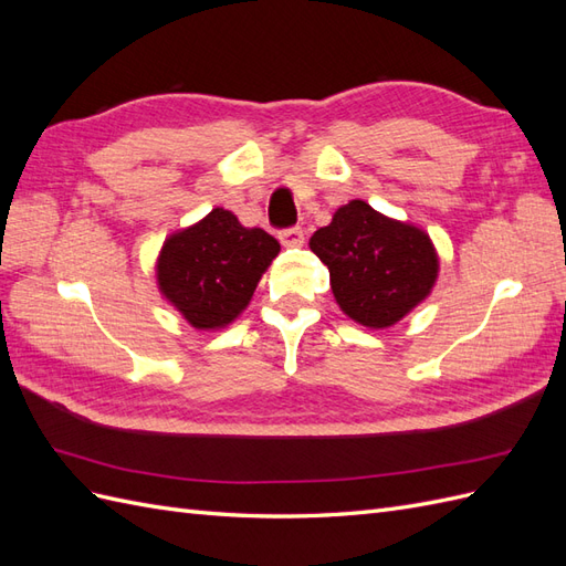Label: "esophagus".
<instances>
[{
  "label": "esophagus",
  "mask_w": 566,
  "mask_h": 566,
  "mask_svg": "<svg viewBox=\"0 0 566 566\" xmlns=\"http://www.w3.org/2000/svg\"><path fill=\"white\" fill-rule=\"evenodd\" d=\"M279 241L285 245V248H297L304 243V231L300 227H293V229H283L279 231Z\"/></svg>",
  "instance_id": "esophagus-1"
}]
</instances>
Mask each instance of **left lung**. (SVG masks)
Instances as JSON below:
<instances>
[{
  "label": "left lung",
  "mask_w": 566,
  "mask_h": 566,
  "mask_svg": "<svg viewBox=\"0 0 566 566\" xmlns=\"http://www.w3.org/2000/svg\"><path fill=\"white\" fill-rule=\"evenodd\" d=\"M312 252L331 271L339 310L366 328H389L432 293L437 250L422 229L352 200L318 229Z\"/></svg>",
  "instance_id": "left-lung-1"
}]
</instances>
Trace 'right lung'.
I'll return each mask as SVG.
<instances>
[{"mask_svg": "<svg viewBox=\"0 0 566 566\" xmlns=\"http://www.w3.org/2000/svg\"><path fill=\"white\" fill-rule=\"evenodd\" d=\"M279 252L264 229H245L233 212L214 208L167 238L156 264L158 287L193 328H224L250 304Z\"/></svg>", "mask_w": 566, "mask_h": 566, "instance_id": "1", "label": "right lung"}]
</instances>
